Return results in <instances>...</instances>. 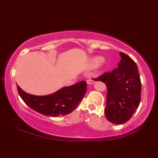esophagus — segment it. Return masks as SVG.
<instances>
[{
	"label": "esophagus",
	"instance_id": "obj_1",
	"mask_svg": "<svg viewBox=\"0 0 158 158\" xmlns=\"http://www.w3.org/2000/svg\"><path fill=\"white\" fill-rule=\"evenodd\" d=\"M86 82H87L88 84H93V83H94V81H93V80H92V79H89L86 80Z\"/></svg>",
	"mask_w": 158,
	"mask_h": 158
}]
</instances>
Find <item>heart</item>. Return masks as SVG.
Listing matches in <instances>:
<instances>
[{
	"label": "heart",
	"instance_id": "heart-1",
	"mask_svg": "<svg viewBox=\"0 0 158 158\" xmlns=\"http://www.w3.org/2000/svg\"><path fill=\"white\" fill-rule=\"evenodd\" d=\"M99 62H100V65H101V64L103 63V60H100V58H95L94 59H93V61H92V64H93V65H97V64H98Z\"/></svg>",
	"mask_w": 158,
	"mask_h": 158
}]
</instances>
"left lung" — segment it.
I'll list each match as a JSON object with an SVG mask.
<instances>
[{
    "label": "left lung",
    "mask_w": 158,
    "mask_h": 158,
    "mask_svg": "<svg viewBox=\"0 0 158 158\" xmlns=\"http://www.w3.org/2000/svg\"><path fill=\"white\" fill-rule=\"evenodd\" d=\"M120 56L121 60L117 68L94 79L106 85L105 116L114 124L129 121L141 101V83L137 64L124 53L120 52Z\"/></svg>",
    "instance_id": "left-lung-1"
}]
</instances>
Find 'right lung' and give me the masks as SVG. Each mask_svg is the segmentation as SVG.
Masks as SVG:
<instances>
[{"label":"right lung","mask_w":158,"mask_h":158,"mask_svg":"<svg viewBox=\"0 0 158 158\" xmlns=\"http://www.w3.org/2000/svg\"><path fill=\"white\" fill-rule=\"evenodd\" d=\"M86 82L79 81L51 95H30L17 85L19 95L29 107L48 116H60L73 112L86 92Z\"/></svg>","instance_id":"right-lung-1"}]
</instances>
